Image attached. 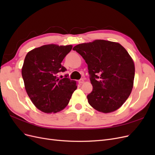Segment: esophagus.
<instances>
[{
  "instance_id": "obj_1",
  "label": "esophagus",
  "mask_w": 155,
  "mask_h": 155,
  "mask_svg": "<svg viewBox=\"0 0 155 155\" xmlns=\"http://www.w3.org/2000/svg\"><path fill=\"white\" fill-rule=\"evenodd\" d=\"M78 82H79V84H82V83H84V79H79V80L78 81Z\"/></svg>"
}]
</instances>
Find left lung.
I'll return each instance as SVG.
<instances>
[{
    "label": "left lung",
    "instance_id": "1",
    "mask_svg": "<svg viewBox=\"0 0 155 155\" xmlns=\"http://www.w3.org/2000/svg\"><path fill=\"white\" fill-rule=\"evenodd\" d=\"M73 50L87 64L93 87L87 95L88 104L104 113L119 109L129 97L134 78V62L127 50L105 40L79 44Z\"/></svg>",
    "mask_w": 155,
    "mask_h": 155
}]
</instances>
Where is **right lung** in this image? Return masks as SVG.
<instances>
[{
  "instance_id": "right-lung-1",
  "label": "right lung",
  "mask_w": 155,
  "mask_h": 155,
  "mask_svg": "<svg viewBox=\"0 0 155 155\" xmlns=\"http://www.w3.org/2000/svg\"><path fill=\"white\" fill-rule=\"evenodd\" d=\"M72 48V45H48L26 55L22 68L25 89L34 105L46 113L64 109L77 88L76 81L70 79L68 75L62 79L57 77L67 70L61 62Z\"/></svg>"
}]
</instances>
